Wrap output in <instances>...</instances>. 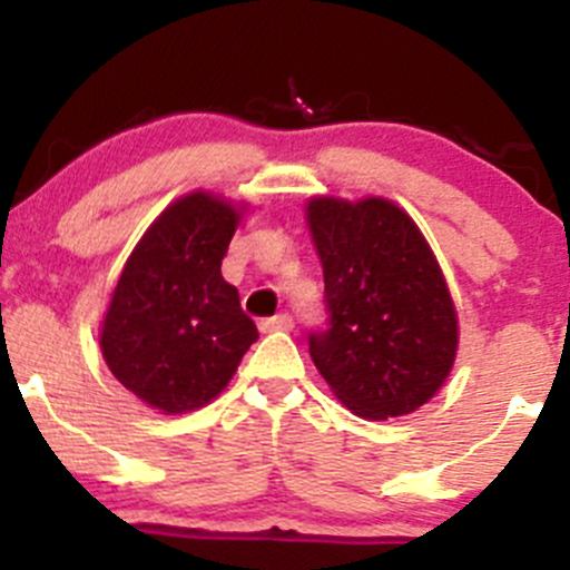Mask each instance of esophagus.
<instances>
[{
  "mask_svg": "<svg viewBox=\"0 0 570 570\" xmlns=\"http://www.w3.org/2000/svg\"><path fill=\"white\" fill-rule=\"evenodd\" d=\"M292 325H295V320L289 317V314H275V317L269 320H262V331L269 333V331H292Z\"/></svg>",
  "mask_w": 570,
  "mask_h": 570,
  "instance_id": "34e87169",
  "label": "esophagus"
}]
</instances>
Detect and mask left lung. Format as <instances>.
<instances>
[{"label": "left lung", "mask_w": 570, "mask_h": 570, "mask_svg": "<svg viewBox=\"0 0 570 570\" xmlns=\"http://www.w3.org/2000/svg\"><path fill=\"white\" fill-rule=\"evenodd\" d=\"M306 220L327 312L308 333L314 366L358 416L413 413L458 353V314L428 239L386 198H312Z\"/></svg>", "instance_id": "8db88e82"}]
</instances>
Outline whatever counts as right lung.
<instances>
[{"label": "right lung", "mask_w": 570, "mask_h": 570, "mask_svg": "<svg viewBox=\"0 0 570 570\" xmlns=\"http://www.w3.org/2000/svg\"><path fill=\"white\" fill-rule=\"evenodd\" d=\"M239 212L189 193L131 250L101 325V353L120 386L163 413L215 400L258 338L220 273Z\"/></svg>", "instance_id": "obj_1"}]
</instances>
